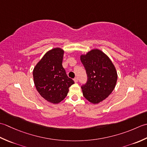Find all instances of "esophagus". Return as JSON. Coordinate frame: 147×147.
I'll return each instance as SVG.
<instances>
[{"mask_svg":"<svg viewBox=\"0 0 147 147\" xmlns=\"http://www.w3.org/2000/svg\"><path fill=\"white\" fill-rule=\"evenodd\" d=\"M74 82H76V83L78 82V79H77V77H76V78H75V79H74Z\"/></svg>","mask_w":147,"mask_h":147,"instance_id":"obj_1","label":"esophagus"}]
</instances>
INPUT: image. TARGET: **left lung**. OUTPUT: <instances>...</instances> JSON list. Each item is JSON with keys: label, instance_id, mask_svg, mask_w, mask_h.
<instances>
[{"label": "left lung", "instance_id": "1", "mask_svg": "<svg viewBox=\"0 0 147 147\" xmlns=\"http://www.w3.org/2000/svg\"><path fill=\"white\" fill-rule=\"evenodd\" d=\"M88 75V81L81 87L84 96L92 104L105 100L114 89L117 72L111 59L98 49L80 55Z\"/></svg>", "mask_w": 147, "mask_h": 147}]
</instances>
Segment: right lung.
<instances>
[{
	"mask_svg": "<svg viewBox=\"0 0 147 147\" xmlns=\"http://www.w3.org/2000/svg\"><path fill=\"white\" fill-rule=\"evenodd\" d=\"M64 50L55 47L43 56L33 70L34 84L44 100L58 104L67 96L74 82L66 74L62 66Z\"/></svg>",
	"mask_w": 147,
	"mask_h": 147,
	"instance_id": "1",
	"label": "right lung"
}]
</instances>
